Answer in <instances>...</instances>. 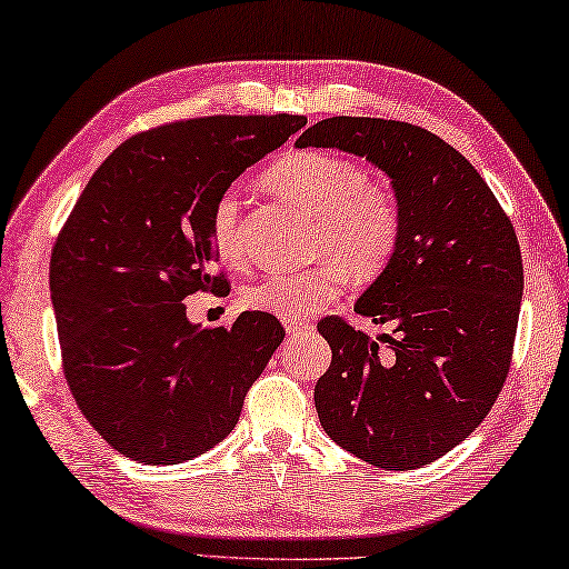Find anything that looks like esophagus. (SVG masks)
I'll list each match as a JSON object with an SVG mask.
<instances>
[{"label": "esophagus", "mask_w": 569, "mask_h": 569, "mask_svg": "<svg viewBox=\"0 0 569 569\" xmlns=\"http://www.w3.org/2000/svg\"><path fill=\"white\" fill-rule=\"evenodd\" d=\"M313 326L308 323V320H286V333L288 336H298V333H306V330H311Z\"/></svg>", "instance_id": "1"}]
</instances>
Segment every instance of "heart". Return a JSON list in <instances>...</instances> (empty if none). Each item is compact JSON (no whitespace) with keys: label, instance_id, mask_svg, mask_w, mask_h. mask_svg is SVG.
<instances>
[{"label":"heart","instance_id":"b5f03b06","mask_svg":"<svg viewBox=\"0 0 569 569\" xmlns=\"http://www.w3.org/2000/svg\"><path fill=\"white\" fill-rule=\"evenodd\" d=\"M263 181L316 221L308 256L318 263L246 286L241 306L249 311L303 320L343 293L348 271L370 281L396 258L402 236L400 203L386 183L368 177L363 163L328 151H293L276 161ZM209 231L216 256L229 266H241V199L233 191L216 196Z\"/></svg>","mask_w":569,"mask_h":569}]
</instances>
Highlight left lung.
<instances>
[{
  "label": "left lung",
  "instance_id": "left-lung-1",
  "mask_svg": "<svg viewBox=\"0 0 569 569\" xmlns=\"http://www.w3.org/2000/svg\"><path fill=\"white\" fill-rule=\"evenodd\" d=\"M296 143L366 157L402 213L396 258L356 303L392 328L386 350L346 318L318 323L333 350L316 383L320 426L376 468L430 465L480 426L510 373L522 301L510 216L460 151L416 123L333 117Z\"/></svg>",
  "mask_w": 569,
  "mask_h": 569
}]
</instances>
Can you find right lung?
Returning a JSON list of instances; mask_svg holds the SVG:
<instances>
[{
	"mask_svg": "<svg viewBox=\"0 0 569 569\" xmlns=\"http://www.w3.org/2000/svg\"><path fill=\"white\" fill-rule=\"evenodd\" d=\"M301 127L293 113H223L141 131L94 171L61 226L49 263L61 368L121 456L177 465L211 450L281 346L276 316L201 330L183 301L229 291L213 268L216 196Z\"/></svg>",
	"mask_w": 569,
	"mask_h": 569,
	"instance_id": "add662e5",
	"label": "right lung"
}]
</instances>
